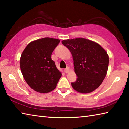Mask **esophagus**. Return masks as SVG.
<instances>
[{
  "label": "esophagus",
  "instance_id": "1",
  "mask_svg": "<svg viewBox=\"0 0 129 129\" xmlns=\"http://www.w3.org/2000/svg\"><path fill=\"white\" fill-rule=\"evenodd\" d=\"M69 71V68L68 67H67V68H65V69H64V72H65L66 74L68 73Z\"/></svg>",
  "mask_w": 129,
  "mask_h": 129
}]
</instances>
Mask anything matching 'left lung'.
<instances>
[{"label": "left lung", "mask_w": 129, "mask_h": 129, "mask_svg": "<svg viewBox=\"0 0 129 129\" xmlns=\"http://www.w3.org/2000/svg\"><path fill=\"white\" fill-rule=\"evenodd\" d=\"M70 51L74 60L76 80L73 88L82 93L97 89L106 76L109 64L107 52L100 44L83 38L62 41Z\"/></svg>", "instance_id": "1"}]
</instances>
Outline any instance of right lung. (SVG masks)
I'll return each instance as SVG.
<instances>
[{"label": "right lung", "mask_w": 129, "mask_h": 129, "mask_svg": "<svg viewBox=\"0 0 129 129\" xmlns=\"http://www.w3.org/2000/svg\"><path fill=\"white\" fill-rule=\"evenodd\" d=\"M60 43L55 38L46 37L29 43L20 58V68L27 84L35 91L48 93L54 90L61 73L51 58Z\"/></svg>", "instance_id": "1"}]
</instances>
